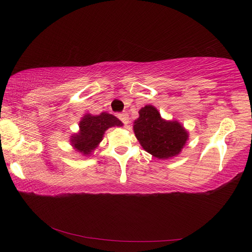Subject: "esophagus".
Here are the masks:
<instances>
[{"label": "esophagus", "instance_id": "34e87169", "mask_svg": "<svg viewBox=\"0 0 252 252\" xmlns=\"http://www.w3.org/2000/svg\"><path fill=\"white\" fill-rule=\"evenodd\" d=\"M118 118H119V119L125 123V125H127V123H129V115L126 114V112H122V114H119L118 115Z\"/></svg>", "mask_w": 252, "mask_h": 252}]
</instances>
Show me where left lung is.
<instances>
[{"instance_id":"left-lung-1","label":"left lung","mask_w":252,"mask_h":252,"mask_svg":"<svg viewBox=\"0 0 252 252\" xmlns=\"http://www.w3.org/2000/svg\"><path fill=\"white\" fill-rule=\"evenodd\" d=\"M133 131L144 151L158 159L176 157L189 141V132L176 120H165L156 107L146 105L138 111Z\"/></svg>"}]
</instances>
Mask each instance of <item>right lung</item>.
Here are the masks:
<instances>
[{
  "label": "right lung",
  "instance_id": "add662e5",
  "mask_svg": "<svg viewBox=\"0 0 252 252\" xmlns=\"http://www.w3.org/2000/svg\"><path fill=\"white\" fill-rule=\"evenodd\" d=\"M123 123L114 115L101 112L93 116L85 114L79 122V132L70 136L71 146L82 156H90L103 141L105 132L112 126H122Z\"/></svg>",
  "mask_w": 252,
  "mask_h": 252
}]
</instances>
